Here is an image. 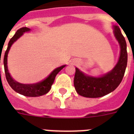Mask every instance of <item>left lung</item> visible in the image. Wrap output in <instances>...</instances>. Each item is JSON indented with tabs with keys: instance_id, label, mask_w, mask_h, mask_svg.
Instances as JSON below:
<instances>
[{
	"instance_id": "8db88e82",
	"label": "left lung",
	"mask_w": 134,
	"mask_h": 134,
	"mask_svg": "<svg viewBox=\"0 0 134 134\" xmlns=\"http://www.w3.org/2000/svg\"><path fill=\"white\" fill-rule=\"evenodd\" d=\"M113 27L114 35L120 46L118 62L111 71L101 77L87 76L76 68L74 85L79 95L89 98L101 97L115 90L122 80L127 65V43L118 26Z\"/></svg>"
}]
</instances>
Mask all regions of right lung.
<instances>
[{
	"instance_id": "1",
	"label": "right lung",
	"mask_w": 134,
	"mask_h": 134,
	"mask_svg": "<svg viewBox=\"0 0 134 134\" xmlns=\"http://www.w3.org/2000/svg\"><path fill=\"white\" fill-rule=\"evenodd\" d=\"M30 29L26 27H23L20 28L16 32L15 35H14L9 40L8 43V46L6 51L5 53L4 59H3V63H4V69H5V76L8 83L12 89L18 93L21 94L22 95L26 96V97H40V96L44 95L51 90V86L54 82L55 78L56 76L59 71L61 69H63L66 65H63L61 67H59L56 69H55L50 74V75L48 77L46 78L44 80L42 81L34 84H23L20 83L19 82L16 81L11 77L9 74L8 69H7V55L9 52L10 47L14 42L17 40L24 32L30 31ZM1 63V62H0Z\"/></svg>"
}]
</instances>
